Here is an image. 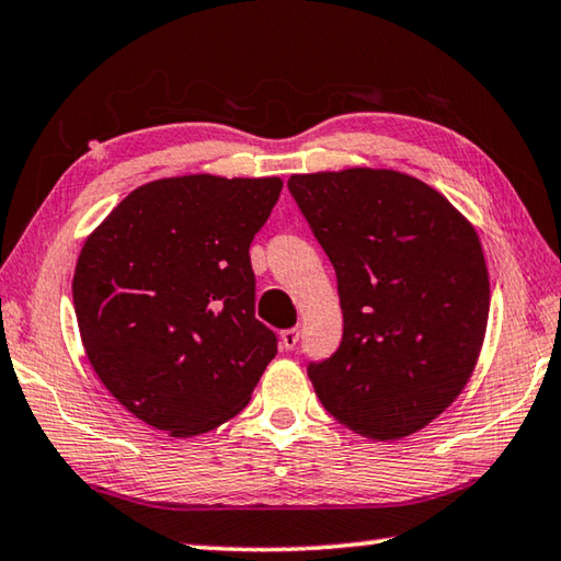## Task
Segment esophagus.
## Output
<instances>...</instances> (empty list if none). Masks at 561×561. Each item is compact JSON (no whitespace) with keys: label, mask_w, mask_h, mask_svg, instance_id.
<instances>
[{"label":"esophagus","mask_w":561,"mask_h":561,"mask_svg":"<svg viewBox=\"0 0 561 561\" xmlns=\"http://www.w3.org/2000/svg\"><path fill=\"white\" fill-rule=\"evenodd\" d=\"M299 345V328H289V331H282V347L294 350Z\"/></svg>","instance_id":"1"}]
</instances>
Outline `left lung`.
<instances>
[{"label": "left lung", "instance_id": "8db88e82", "mask_svg": "<svg viewBox=\"0 0 561 561\" xmlns=\"http://www.w3.org/2000/svg\"><path fill=\"white\" fill-rule=\"evenodd\" d=\"M337 277L343 340L309 362L316 397L369 440L437 419L471 377L489 321L484 252L443 194L391 170L291 174Z\"/></svg>", "mask_w": 561, "mask_h": 561}]
</instances>
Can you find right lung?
<instances>
[{
	"label": "right lung",
	"mask_w": 561,
	"mask_h": 561,
	"mask_svg": "<svg viewBox=\"0 0 561 561\" xmlns=\"http://www.w3.org/2000/svg\"><path fill=\"white\" fill-rule=\"evenodd\" d=\"M279 192L277 178L158 180L87 238L72 279L82 345L142 423L190 437L248 405L279 343L255 318L250 265Z\"/></svg>",
	"instance_id": "1"
}]
</instances>
